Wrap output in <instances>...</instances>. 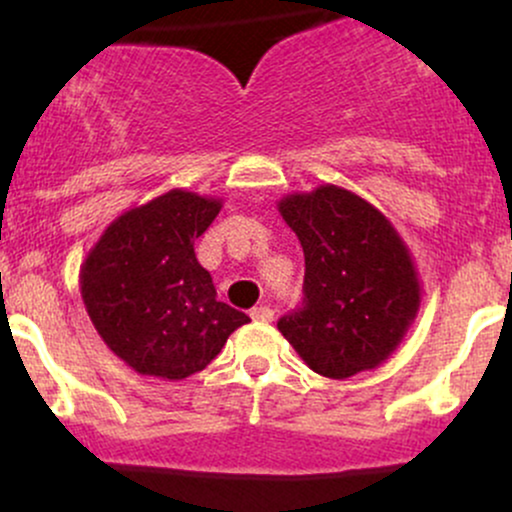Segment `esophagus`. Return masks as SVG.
I'll return each instance as SVG.
<instances>
[{
	"mask_svg": "<svg viewBox=\"0 0 512 512\" xmlns=\"http://www.w3.org/2000/svg\"><path fill=\"white\" fill-rule=\"evenodd\" d=\"M250 317L255 322H272L274 320V310L269 305H257V308L250 310Z\"/></svg>",
	"mask_w": 512,
	"mask_h": 512,
	"instance_id": "obj_1",
	"label": "esophagus"
}]
</instances>
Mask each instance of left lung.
Returning <instances> with one entry per match:
<instances>
[{"label":"left lung","mask_w":512,"mask_h":512,"mask_svg":"<svg viewBox=\"0 0 512 512\" xmlns=\"http://www.w3.org/2000/svg\"><path fill=\"white\" fill-rule=\"evenodd\" d=\"M279 211L303 245V305L276 327L315 373L344 380L385 361L419 313L409 248L373 204L337 185Z\"/></svg>","instance_id":"obj_1"}]
</instances>
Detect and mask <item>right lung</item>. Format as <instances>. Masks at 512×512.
<instances>
[{"instance_id":"1","label":"right lung","mask_w":512,"mask_h":512,"mask_svg":"<svg viewBox=\"0 0 512 512\" xmlns=\"http://www.w3.org/2000/svg\"><path fill=\"white\" fill-rule=\"evenodd\" d=\"M221 199L170 190L125 211L81 264V298L108 349L129 368L182 380L207 368L250 317L216 301L195 240Z\"/></svg>"}]
</instances>
